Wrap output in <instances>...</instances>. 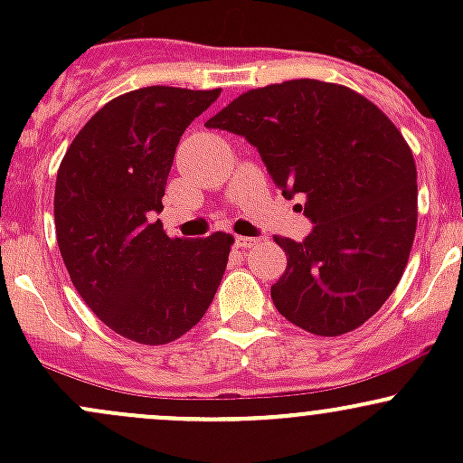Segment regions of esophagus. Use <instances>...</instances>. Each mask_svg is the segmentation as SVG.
I'll list each match as a JSON object with an SVG mask.
<instances>
[{"label": "esophagus", "instance_id": "esophagus-1", "mask_svg": "<svg viewBox=\"0 0 463 463\" xmlns=\"http://www.w3.org/2000/svg\"><path fill=\"white\" fill-rule=\"evenodd\" d=\"M255 244H258V240H255V237H244V235L235 237L237 249H250V246H255Z\"/></svg>", "mask_w": 463, "mask_h": 463}]
</instances>
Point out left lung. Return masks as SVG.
<instances>
[{
    "label": "left lung",
    "instance_id": "left-lung-1",
    "mask_svg": "<svg viewBox=\"0 0 463 463\" xmlns=\"http://www.w3.org/2000/svg\"><path fill=\"white\" fill-rule=\"evenodd\" d=\"M205 128L244 137L284 197H305L314 231L273 237L287 253L275 309L326 338L370 320L417 232V165L396 125L354 89L302 78L241 93Z\"/></svg>",
    "mask_w": 463,
    "mask_h": 463
}]
</instances>
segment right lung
<instances>
[{"label":"right lung","instance_id":"right-lung-1","mask_svg":"<svg viewBox=\"0 0 463 463\" xmlns=\"http://www.w3.org/2000/svg\"><path fill=\"white\" fill-rule=\"evenodd\" d=\"M222 89L143 87L107 102L69 145L55 179V235L73 287L111 331L167 345L208 311L232 235L167 237L161 222L176 145Z\"/></svg>","mask_w":463,"mask_h":463}]
</instances>
